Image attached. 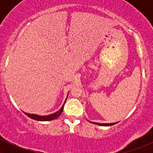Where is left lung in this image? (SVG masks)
I'll use <instances>...</instances> for the list:
<instances>
[{
  "label": "left lung",
  "instance_id": "1",
  "mask_svg": "<svg viewBox=\"0 0 153 153\" xmlns=\"http://www.w3.org/2000/svg\"><path fill=\"white\" fill-rule=\"evenodd\" d=\"M90 122H91V121H90ZM91 123H94V122H91ZM117 123H118V122L111 123V124H100V123H94V124H97V125H99V126H112V125L117 124Z\"/></svg>",
  "mask_w": 153,
  "mask_h": 153
}]
</instances>
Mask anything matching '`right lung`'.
Masks as SVG:
<instances>
[{
  "label": "right lung",
  "instance_id": "add662e5",
  "mask_svg": "<svg viewBox=\"0 0 153 153\" xmlns=\"http://www.w3.org/2000/svg\"><path fill=\"white\" fill-rule=\"evenodd\" d=\"M67 101V99H66ZM66 101L64 102V104H63L62 107L58 111V112H55L53 114H51V115H45V116H41V115H35V114H29V113H27V112H24L25 115H27V116L29 117V118H32L34 120H36V121H52V120L56 119L57 118L60 116L61 115L63 112V109H64V104H65Z\"/></svg>",
  "mask_w": 153,
  "mask_h": 153
}]
</instances>
